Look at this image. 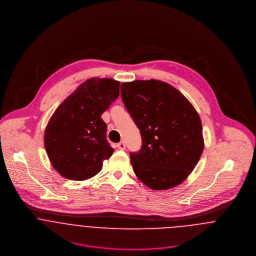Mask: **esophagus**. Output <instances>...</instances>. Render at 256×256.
<instances>
[{"label":"esophagus","instance_id":"esophagus-1","mask_svg":"<svg viewBox=\"0 0 256 256\" xmlns=\"http://www.w3.org/2000/svg\"><path fill=\"white\" fill-rule=\"evenodd\" d=\"M118 149H120V150H124V149L126 148L125 142H118Z\"/></svg>","mask_w":256,"mask_h":256}]
</instances>
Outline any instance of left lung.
I'll return each instance as SVG.
<instances>
[{"label": "left lung", "instance_id": "left-lung-1", "mask_svg": "<svg viewBox=\"0 0 256 256\" xmlns=\"http://www.w3.org/2000/svg\"><path fill=\"white\" fill-rule=\"evenodd\" d=\"M122 98L142 146L130 154L134 174L148 188L162 190L181 184L204 148L200 118L188 99L158 80L122 84Z\"/></svg>", "mask_w": 256, "mask_h": 256}]
</instances>
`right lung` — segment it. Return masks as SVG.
<instances>
[{
    "instance_id": "1",
    "label": "right lung",
    "mask_w": 256,
    "mask_h": 256,
    "mask_svg": "<svg viewBox=\"0 0 256 256\" xmlns=\"http://www.w3.org/2000/svg\"><path fill=\"white\" fill-rule=\"evenodd\" d=\"M120 84L108 78L88 79L54 110L45 129L44 146L62 176L75 181L92 178L112 156L114 148L101 116L118 97Z\"/></svg>"
}]
</instances>
